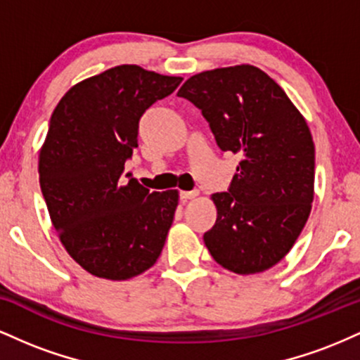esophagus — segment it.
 <instances>
[{
  "label": "esophagus",
  "mask_w": 360,
  "mask_h": 360,
  "mask_svg": "<svg viewBox=\"0 0 360 360\" xmlns=\"http://www.w3.org/2000/svg\"><path fill=\"white\" fill-rule=\"evenodd\" d=\"M198 196V191L196 189H193V191H179V198L183 201H188V200H193V198Z\"/></svg>",
  "instance_id": "34e87169"
}]
</instances>
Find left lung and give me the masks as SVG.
<instances>
[{
  "label": "left lung",
  "mask_w": 360,
  "mask_h": 360,
  "mask_svg": "<svg viewBox=\"0 0 360 360\" xmlns=\"http://www.w3.org/2000/svg\"><path fill=\"white\" fill-rule=\"evenodd\" d=\"M177 96L201 110L223 152L242 157L229 189L212 196L218 217L203 235L210 254L237 274L269 269L311 212L315 146L307 122L254 65L196 74Z\"/></svg>",
  "instance_id": "8db88e82"
}]
</instances>
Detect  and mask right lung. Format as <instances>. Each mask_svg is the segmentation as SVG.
Masks as SVG:
<instances>
[{
    "label": "right lung",
    "instance_id": "right-lung-1",
    "mask_svg": "<svg viewBox=\"0 0 360 360\" xmlns=\"http://www.w3.org/2000/svg\"><path fill=\"white\" fill-rule=\"evenodd\" d=\"M181 81L117 65L74 86L53 110L40 189L62 245L89 274L134 278L162 252L179 196L150 193L125 174V162L139 147L142 115Z\"/></svg>",
    "mask_w": 360,
    "mask_h": 360
}]
</instances>
